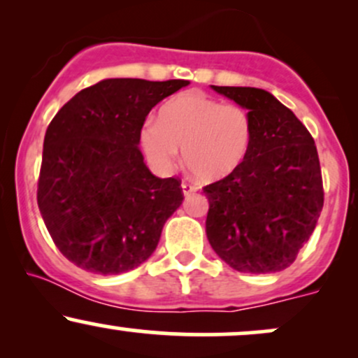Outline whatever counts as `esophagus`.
Segmentation results:
<instances>
[{"label": "esophagus", "mask_w": 358, "mask_h": 358, "mask_svg": "<svg viewBox=\"0 0 358 358\" xmlns=\"http://www.w3.org/2000/svg\"><path fill=\"white\" fill-rule=\"evenodd\" d=\"M182 190H183V195L188 196V195H192V193H195L196 190H199V187H195V185H193V183L183 182L182 183Z\"/></svg>", "instance_id": "34e87169"}]
</instances>
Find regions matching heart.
Here are the masks:
<instances>
[{
  "instance_id": "heart-1",
  "label": "heart",
  "mask_w": 358,
  "mask_h": 358,
  "mask_svg": "<svg viewBox=\"0 0 358 358\" xmlns=\"http://www.w3.org/2000/svg\"><path fill=\"white\" fill-rule=\"evenodd\" d=\"M249 110L225 104L203 92L178 94L168 99L139 131V143L156 170H171L182 148L183 165L202 180L215 182L244 162L252 143Z\"/></svg>"
}]
</instances>
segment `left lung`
<instances>
[{"instance_id":"left-lung-1","label":"left lung","mask_w":358,"mask_h":358,"mask_svg":"<svg viewBox=\"0 0 358 358\" xmlns=\"http://www.w3.org/2000/svg\"><path fill=\"white\" fill-rule=\"evenodd\" d=\"M212 89L249 110L254 134L244 162L203 187L208 242L241 273H278L293 264L323 208L315 139L268 90Z\"/></svg>"}]
</instances>
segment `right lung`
I'll use <instances>...</instances> for the list:
<instances>
[{
	"label": "right lung",
	"mask_w": 358,
	"mask_h": 358,
	"mask_svg": "<svg viewBox=\"0 0 358 358\" xmlns=\"http://www.w3.org/2000/svg\"><path fill=\"white\" fill-rule=\"evenodd\" d=\"M188 84L101 80L48 124L36 202L55 245L76 266L121 274L155 252L163 225L182 205V180L148 170L139 131L159 101Z\"/></svg>",
	"instance_id": "add662e5"
}]
</instances>
